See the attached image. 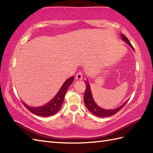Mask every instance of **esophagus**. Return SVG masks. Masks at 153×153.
Instances as JSON below:
<instances>
[{
  "label": "esophagus",
  "mask_w": 153,
  "mask_h": 153,
  "mask_svg": "<svg viewBox=\"0 0 153 153\" xmlns=\"http://www.w3.org/2000/svg\"><path fill=\"white\" fill-rule=\"evenodd\" d=\"M75 79L76 80H82V73L81 72H79L75 76Z\"/></svg>",
  "instance_id": "esophagus-1"
}]
</instances>
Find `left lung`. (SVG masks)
Instances as JSON below:
<instances>
[{
	"mask_svg": "<svg viewBox=\"0 0 153 153\" xmlns=\"http://www.w3.org/2000/svg\"><path fill=\"white\" fill-rule=\"evenodd\" d=\"M121 36H122V39H123L124 41H125L127 44H128V45L130 46L131 48L134 50V47L132 46L130 42L129 41V40L127 39V37L124 34H122ZM85 84L86 86V88L85 93H84V103H85V105L88 108V109L93 114L96 115L97 117H109V116H112V115H114V114L118 113V112L124 106L125 104L127 103L128 101H126V102L123 105H122L121 106L118 107L117 108H114V109L106 110V109H104V108H101L100 107H98L97 104L95 103V101L93 99L92 95H91L90 84L88 82V81H86Z\"/></svg>",
	"mask_w": 153,
	"mask_h": 153,
	"instance_id": "obj_1",
	"label": "left lung"
}]
</instances>
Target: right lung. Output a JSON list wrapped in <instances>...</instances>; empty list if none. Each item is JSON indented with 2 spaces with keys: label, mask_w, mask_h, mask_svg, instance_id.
<instances>
[{
  "label": "right lung",
  "mask_w": 153,
  "mask_h": 153,
  "mask_svg": "<svg viewBox=\"0 0 153 153\" xmlns=\"http://www.w3.org/2000/svg\"><path fill=\"white\" fill-rule=\"evenodd\" d=\"M74 77L72 76L68 79L65 82L63 83L62 86L61 87L60 90L56 94V96L51 100L50 102L42 107H33L27 105L24 102L22 103L25 105V107L27 109L31 112L32 113L35 114L38 116L41 117H49L51 115L56 114L58 111L63 103L64 97L68 88L69 87L72 82H73Z\"/></svg>",
  "instance_id": "obj_1"
}]
</instances>
